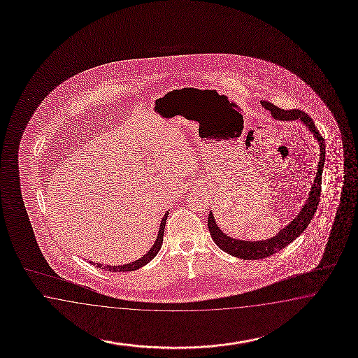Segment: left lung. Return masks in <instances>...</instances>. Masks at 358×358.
<instances>
[{
    "instance_id": "obj_1",
    "label": "left lung",
    "mask_w": 358,
    "mask_h": 358,
    "mask_svg": "<svg viewBox=\"0 0 358 358\" xmlns=\"http://www.w3.org/2000/svg\"><path fill=\"white\" fill-rule=\"evenodd\" d=\"M264 109L271 111L272 117L278 120H301L306 127L310 129V134L316 138L320 146V160H318L317 172L313 180V185L308 192V198L306 200V204L303 206L301 212L295 215L292 222L286 224L282 230L278 231L273 238H266L261 241H247V240H238V238H230L223 232L215 221V217L212 210L208 215V229L210 232V236L213 238L217 247L222 249L227 255L238 257L241 259H262L270 255H275L281 249L287 247L292 241L299 235H302L303 231L306 230L310 224V220L316 213L320 195H321V181H322V169L325 164V140L320 135L317 128L315 126L313 120L308 114L304 111L293 109V110H284L280 109L276 105L271 103L270 101L263 100L261 101Z\"/></svg>"
}]
</instances>
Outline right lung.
<instances>
[{
    "instance_id": "right-lung-1",
    "label": "right lung",
    "mask_w": 358,
    "mask_h": 358,
    "mask_svg": "<svg viewBox=\"0 0 358 358\" xmlns=\"http://www.w3.org/2000/svg\"><path fill=\"white\" fill-rule=\"evenodd\" d=\"M167 212L164 217L162 218V222H160L159 226V232H158V236H157V240H155V243L152 244V247L150 248V250L146 253V255H143L140 259H137L135 262L127 263V264H120V266H110V264H106V266H103L101 263H94L92 261H90V263H94L96 264V267H99V268H103V270L110 271V272H128V271H135L138 270V268H141L143 266H145L146 263L150 262L151 259L155 257V255H158V252L160 250V248H162V244H163V235H164V229H166V222H167Z\"/></svg>"
}]
</instances>
